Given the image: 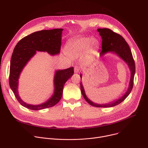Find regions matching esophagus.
<instances>
[{"label": "esophagus", "instance_id": "34e87169", "mask_svg": "<svg viewBox=\"0 0 148 148\" xmlns=\"http://www.w3.org/2000/svg\"><path fill=\"white\" fill-rule=\"evenodd\" d=\"M79 71V67L77 66H75L74 67V72L75 73H78Z\"/></svg>", "mask_w": 148, "mask_h": 148}]
</instances>
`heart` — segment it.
I'll list each match as a JSON object with an SVG mask.
<instances>
[{"label": "heart", "instance_id": "1", "mask_svg": "<svg viewBox=\"0 0 148 148\" xmlns=\"http://www.w3.org/2000/svg\"><path fill=\"white\" fill-rule=\"evenodd\" d=\"M98 40L94 37H81L71 41L67 46V51L71 55H78L86 51L88 49L98 47Z\"/></svg>", "mask_w": 148, "mask_h": 148}]
</instances>
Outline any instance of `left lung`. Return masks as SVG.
<instances>
[{
	"instance_id": "obj_1",
	"label": "left lung",
	"mask_w": 148,
	"mask_h": 148,
	"mask_svg": "<svg viewBox=\"0 0 148 148\" xmlns=\"http://www.w3.org/2000/svg\"><path fill=\"white\" fill-rule=\"evenodd\" d=\"M97 31L102 38V51H100L99 55L101 57L106 53H112L116 54L119 58L127 64L130 71L131 78L129 86L126 92L119 98L114 100L112 102L107 103L98 104L91 101L86 95L85 90L83 87L82 82H80L81 91L82 96L86 101L92 106L95 107H112L121 103L131 93L133 86L134 79L135 74V61L133 58L131 50L128 43L125 39L119 34L114 32L109 29H98ZM80 77L82 78V74H80Z\"/></svg>"
}]
</instances>
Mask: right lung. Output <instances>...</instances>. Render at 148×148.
<instances>
[{
	"label": "right lung",
	"instance_id": "add662e5",
	"mask_svg": "<svg viewBox=\"0 0 148 148\" xmlns=\"http://www.w3.org/2000/svg\"><path fill=\"white\" fill-rule=\"evenodd\" d=\"M62 30V29H56L33 33L20 40L14 49L10 60L9 85L19 103L27 108L40 110L54 106L62 97L65 83L74 74L73 67L56 70L54 77V93L44 103L39 105L29 104L19 96L18 79L23 69L37 51L47 52L51 56L58 54L61 45Z\"/></svg>",
	"mask_w": 148,
	"mask_h": 148
}]
</instances>
